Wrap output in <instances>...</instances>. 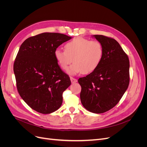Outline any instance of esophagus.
I'll return each mask as SVG.
<instances>
[{"mask_svg":"<svg viewBox=\"0 0 147 147\" xmlns=\"http://www.w3.org/2000/svg\"><path fill=\"white\" fill-rule=\"evenodd\" d=\"M70 78V80H71V82H72V83H75L77 82V80L76 78H75L72 77H71Z\"/></svg>","mask_w":147,"mask_h":147,"instance_id":"34e87169","label":"esophagus"}]
</instances>
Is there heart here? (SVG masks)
Here are the masks:
<instances>
[{
	"label": "heart",
	"instance_id": "b5f03b06",
	"mask_svg": "<svg viewBox=\"0 0 147 147\" xmlns=\"http://www.w3.org/2000/svg\"><path fill=\"white\" fill-rule=\"evenodd\" d=\"M64 48L65 50H56L55 57L63 70L73 61L74 63L67 70L70 75L92 72L99 66L104 55V49L100 42L82 37L74 38L67 43Z\"/></svg>",
	"mask_w": 147,
	"mask_h": 147
}]
</instances>
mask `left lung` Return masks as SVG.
Here are the masks:
<instances>
[{
    "mask_svg": "<svg viewBox=\"0 0 147 147\" xmlns=\"http://www.w3.org/2000/svg\"><path fill=\"white\" fill-rule=\"evenodd\" d=\"M93 37L103 45V59L94 71L78 82L84 107L92 113H102L114 107L127 89L129 60L116 40L102 35Z\"/></svg>",
    "mask_w": 147,
    "mask_h": 147,
    "instance_id": "obj_1",
    "label": "left lung"
}]
</instances>
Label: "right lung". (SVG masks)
Wrapping results in <instances>:
<instances>
[{
  "label": "right lung",
  "mask_w": 147,
  "mask_h": 147,
  "mask_svg": "<svg viewBox=\"0 0 147 147\" xmlns=\"http://www.w3.org/2000/svg\"><path fill=\"white\" fill-rule=\"evenodd\" d=\"M71 37L44 32L21 44L13 65L17 90L31 109L43 114L55 112L63 103V93L71 84L57 64L55 51Z\"/></svg>",
  "instance_id": "1"
}]
</instances>
